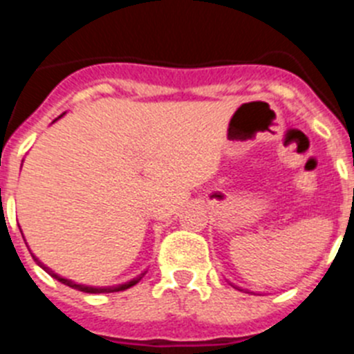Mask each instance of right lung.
Masks as SVG:
<instances>
[{
    "label": "right lung",
    "mask_w": 354,
    "mask_h": 354,
    "mask_svg": "<svg viewBox=\"0 0 354 354\" xmlns=\"http://www.w3.org/2000/svg\"><path fill=\"white\" fill-rule=\"evenodd\" d=\"M35 261H37V264H39L40 268H42V270H46V271H48V273L51 274L53 278H56V280H58V282L65 283V286L72 287V289H77V290H81V292H88V294L118 292V290H126V289H129V287L136 286V283H138L140 280H142V278H143V274H145V273H142V274H140L138 278H133V280H131V282H127V283H122V286H117V287H90V286H81V283L72 282V280H67V278H62L60 274H56L55 271H51V270H49V268H46V266H44L42 262L39 261V259H35Z\"/></svg>",
    "instance_id": "right-lung-1"
}]
</instances>
